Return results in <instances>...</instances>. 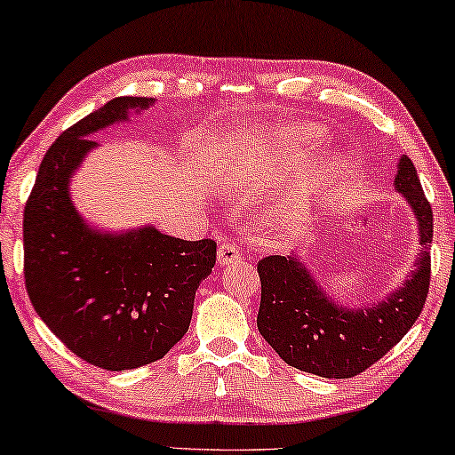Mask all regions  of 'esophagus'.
Returning a JSON list of instances; mask_svg holds the SVG:
<instances>
[{"label":"esophagus","mask_w":455,"mask_h":455,"mask_svg":"<svg viewBox=\"0 0 455 455\" xmlns=\"http://www.w3.org/2000/svg\"><path fill=\"white\" fill-rule=\"evenodd\" d=\"M216 257H219L220 265H227V263L241 261L243 253H241L239 247H235V244H230V243H225V244H220V247H219V253H216Z\"/></svg>","instance_id":"34e87169"}]
</instances>
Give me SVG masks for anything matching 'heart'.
<instances>
[{
    "label": "heart",
    "instance_id": "obj_1",
    "mask_svg": "<svg viewBox=\"0 0 455 455\" xmlns=\"http://www.w3.org/2000/svg\"><path fill=\"white\" fill-rule=\"evenodd\" d=\"M322 137L314 125L253 129L236 140L239 146L230 151L227 170L230 176L253 180L259 184L277 182L314 156V151L320 148ZM355 176L356 172L348 162L331 165L323 178L314 180L312 184H306L304 188L281 198L269 212V227L277 233H291L307 216L315 196H340L355 182Z\"/></svg>",
    "mask_w": 455,
    "mask_h": 455
}]
</instances>
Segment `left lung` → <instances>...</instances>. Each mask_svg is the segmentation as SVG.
<instances>
[{
	"instance_id": "obj_1",
	"label": "left lung",
	"mask_w": 455,
	"mask_h": 455,
	"mask_svg": "<svg viewBox=\"0 0 455 455\" xmlns=\"http://www.w3.org/2000/svg\"><path fill=\"white\" fill-rule=\"evenodd\" d=\"M395 190L413 208L423 249L413 273L377 306H338L299 257L269 255L259 261L261 306L257 328L293 369L323 379L356 377L401 342L419 318L429 291L434 212L407 156L399 160Z\"/></svg>"
}]
</instances>
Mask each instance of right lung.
I'll return each instance as SVG.
<instances>
[{"label":"right lung","mask_w":455,"mask_h":455,"mask_svg":"<svg viewBox=\"0 0 455 455\" xmlns=\"http://www.w3.org/2000/svg\"><path fill=\"white\" fill-rule=\"evenodd\" d=\"M154 105L117 97L68 127L46 151L24 208V279L42 322L78 358L129 371L164 358L188 331L194 295L212 273L216 243L182 241L156 227H89L70 178L97 148L92 133Z\"/></svg>","instance_id":"obj_1"}]
</instances>
